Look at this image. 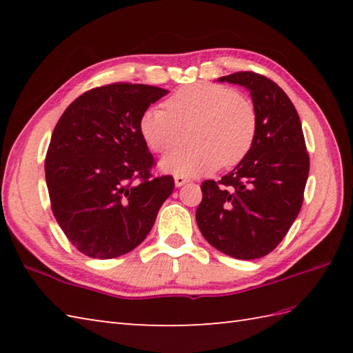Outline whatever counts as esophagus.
<instances>
[{"mask_svg":"<svg viewBox=\"0 0 353 353\" xmlns=\"http://www.w3.org/2000/svg\"><path fill=\"white\" fill-rule=\"evenodd\" d=\"M174 182H176V186H183L185 183L190 182V179L186 176H182V174H176L174 176Z\"/></svg>","mask_w":353,"mask_h":353,"instance_id":"34e87169","label":"esophagus"}]
</instances>
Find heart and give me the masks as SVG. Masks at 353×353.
<instances>
[{"label":"heart","instance_id":"obj_1","mask_svg":"<svg viewBox=\"0 0 353 353\" xmlns=\"http://www.w3.org/2000/svg\"><path fill=\"white\" fill-rule=\"evenodd\" d=\"M165 110L150 108L139 118V133L154 153H170L190 133L191 145L172 153L162 167L172 174L192 176L220 167H235L249 154L258 130L250 100L216 83L181 88L163 103Z\"/></svg>","mask_w":353,"mask_h":353}]
</instances>
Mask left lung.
Masks as SVG:
<instances>
[{
    "instance_id": "1",
    "label": "left lung",
    "mask_w": 353,
    "mask_h": 353,
    "mask_svg": "<svg viewBox=\"0 0 353 353\" xmlns=\"http://www.w3.org/2000/svg\"><path fill=\"white\" fill-rule=\"evenodd\" d=\"M220 81L249 89L258 130L243 162L220 181L201 182L196 220L216 250L258 259L279 245L301 212L310 154L294 104L273 80L238 71Z\"/></svg>"
}]
</instances>
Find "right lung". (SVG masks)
Returning <instances> with one entry per match:
<instances>
[{"label": "right lung", "instance_id": "obj_1", "mask_svg": "<svg viewBox=\"0 0 353 353\" xmlns=\"http://www.w3.org/2000/svg\"><path fill=\"white\" fill-rule=\"evenodd\" d=\"M168 91L139 83L89 89L59 118L45 157L51 211L70 243L89 258L112 259L144 241L174 190L154 176L139 118Z\"/></svg>", "mask_w": 353, "mask_h": 353}]
</instances>
